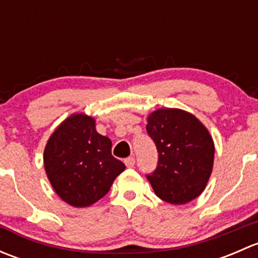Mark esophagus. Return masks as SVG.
Wrapping results in <instances>:
<instances>
[{"instance_id":"34e87169","label":"esophagus","mask_w":258,"mask_h":258,"mask_svg":"<svg viewBox=\"0 0 258 258\" xmlns=\"http://www.w3.org/2000/svg\"><path fill=\"white\" fill-rule=\"evenodd\" d=\"M124 165H126L127 167H134V166H135V157H127L126 160H124Z\"/></svg>"}]
</instances>
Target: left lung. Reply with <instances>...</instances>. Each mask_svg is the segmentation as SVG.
Segmentation results:
<instances>
[{
    "instance_id": "8db88e82",
    "label": "left lung",
    "mask_w": 258,
    "mask_h": 258,
    "mask_svg": "<svg viewBox=\"0 0 258 258\" xmlns=\"http://www.w3.org/2000/svg\"><path fill=\"white\" fill-rule=\"evenodd\" d=\"M147 134L158 152L157 167L146 175L155 194L184 205L202 194L212 172L215 145L206 127L178 108H160L148 116Z\"/></svg>"
}]
</instances>
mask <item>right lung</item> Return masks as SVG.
<instances>
[{"label": "right lung", "instance_id": "right-lung-1", "mask_svg": "<svg viewBox=\"0 0 258 258\" xmlns=\"http://www.w3.org/2000/svg\"><path fill=\"white\" fill-rule=\"evenodd\" d=\"M112 142L96 131L95 119L72 114L51 135L43 152L47 177L56 194L74 207L102 199L126 166L111 153Z\"/></svg>", "mask_w": 258, "mask_h": 258}]
</instances>
